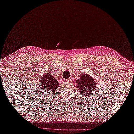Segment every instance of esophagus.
Masks as SVG:
<instances>
[{
  "label": "esophagus",
  "instance_id": "obj_1",
  "mask_svg": "<svg viewBox=\"0 0 134 134\" xmlns=\"http://www.w3.org/2000/svg\"><path fill=\"white\" fill-rule=\"evenodd\" d=\"M65 81H66L68 83H69V82H71V80L70 79H67V80H66Z\"/></svg>",
  "mask_w": 134,
  "mask_h": 134
}]
</instances>
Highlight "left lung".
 <instances>
[{
  "instance_id": "obj_1",
  "label": "left lung",
  "mask_w": 134,
  "mask_h": 134,
  "mask_svg": "<svg viewBox=\"0 0 134 134\" xmlns=\"http://www.w3.org/2000/svg\"><path fill=\"white\" fill-rule=\"evenodd\" d=\"M76 83L81 95L86 97L93 93L96 86L97 85V82L92 76L85 73H82L80 78L76 81Z\"/></svg>"
}]
</instances>
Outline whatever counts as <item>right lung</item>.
I'll list each match as a JSON object with an SVG mask.
<instances>
[{"label": "right lung", "mask_w": 134, "mask_h": 134, "mask_svg": "<svg viewBox=\"0 0 134 134\" xmlns=\"http://www.w3.org/2000/svg\"><path fill=\"white\" fill-rule=\"evenodd\" d=\"M40 85L42 92L45 93H53L59 87L58 82L49 73H46L43 75L40 80Z\"/></svg>", "instance_id": "add662e5"}]
</instances>
